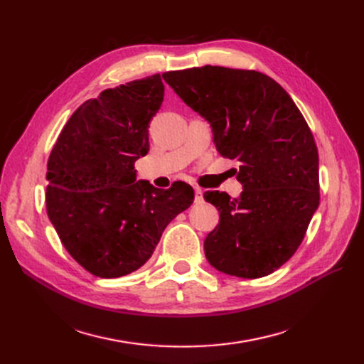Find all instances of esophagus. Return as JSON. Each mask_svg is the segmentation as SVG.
<instances>
[{
  "instance_id": "1",
  "label": "esophagus",
  "mask_w": 364,
  "mask_h": 364,
  "mask_svg": "<svg viewBox=\"0 0 364 364\" xmlns=\"http://www.w3.org/2000/svg\"><path fill=\"white\" fill-rule=\"evenodd\" d=\"M194 202L196 203H200V202H203V190L202 188H194Z\"/></svg>"
}]
</instances>
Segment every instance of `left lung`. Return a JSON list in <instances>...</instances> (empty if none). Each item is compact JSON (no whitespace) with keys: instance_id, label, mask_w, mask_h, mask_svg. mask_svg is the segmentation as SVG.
Here are the masks:
<instances>
[{"instance_id":"1","label":"left lung","mask_w":364,"mask_h":364,"mask_svg":"<svg viewBox=\"0 0 364 364\" xmlns=\"http://www.w3.org/2000/svg\"><path fill=\"white\" fill-rule=\"evenodd\" d=\"M162 77L211 124L220 155L240 162L238 199L203 194L220 213L205 238L206 259L238 278L270 274L299 247L321 200L318 153L305 118L284 87L258 71L205 65Z\"/></svg>"}]
</instances>
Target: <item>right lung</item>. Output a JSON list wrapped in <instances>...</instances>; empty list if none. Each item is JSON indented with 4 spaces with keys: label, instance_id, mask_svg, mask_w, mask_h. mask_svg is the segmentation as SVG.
Returning <instances> with one entry per match:
<instances>
[{
    "label": "right lung",
    "instance_id": "1",
    "mask_svg": "<svg viewBox=\"0 0 364 364\" xmlns=\"http://www.w3.org/2000/svg\"><path fill=\"white\" fill-rule=\"evenodd\" d=\"M164 100L159 74L105 90L62 129L48 158L47 214L70 255L100 278L144 266L164 229L194 200L185 182H136L149 124Z\"/></svg>",
    "mask_w": 364,
    "mask_h": 364
}]
</instances>
